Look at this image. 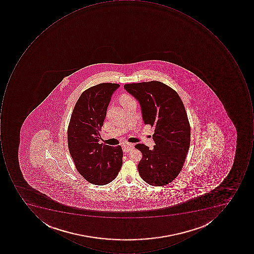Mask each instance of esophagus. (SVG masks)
<instances>
[{
	"instance_id": "34e87169",
	"label": "esophagus",
	"mask_w": 254,
	"mask_h": 254,
	"mask_svg": "<svg viewBox=\"0 0 254 254\" xmlns=\"http://www.w3.org/2000/svg\"><path fill=\"white\" fill-rule=\"evenodd\" d=\"M133 148H134V145L133 143H125L123 145V150L125 153H128L129 151L132 150Z\"/></svg>"
}]
</instances>
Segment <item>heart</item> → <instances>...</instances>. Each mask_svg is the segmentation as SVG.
<instances>
[{
	"label": "heart",
	"mask_w": 254,
	"mask_h": 254,
	"mask_svg": "<svg viewBox=\"0 0 254 254\" xmlns=\"http://www.w3.org/2000/svg\"><path fill=\"white\" fill-rule=\"evenodd\" d=\"M133 101H135L133 99V98L129 96V95H124L121 98V102L123 105V106L127 105V104L131 103V102H133Z\"/></svg>",
	"instance_id": "heart-1"
}]
</instances>
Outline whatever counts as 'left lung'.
Returning a JSON list of instances; mask_svg holds the SVG:
<instances>
[{"instance_id": "obj_1", "label": "left lung", "mask_w": 254, "mask_h": 254, "mask_svg": "<svg viewBox=\"0 0 254 254\" xmlns=\"http://www.w3.org/2000/svg\"><path fill=\"white\" fill-rule=\"evenodd\" d=\"M125 89L139 102L145 125L155 127L153 149L135 146L143 154L137 166L139 176L151 186H166L181 172L190 146L184 105L176 91L160 81L126 84Z\"/></svg>"}]
</instances>
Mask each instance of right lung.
Instances as JSON below:
<instances>
[{
  "label": "right lung",
  "mask_w": 254,
  "mask_h": 254,
  "mask_svg": "<svg viewBox=\"0 0 254 254\" xmlns=\"http://www.w3.org/2000/svg\"><path fill=\"white\" fill-rule=\"evenodd\" d=\"M120 85L101 83L78 98L68 128V146L78 173L90 183L106 185L117 177L123 164L121 146L100 144V130L114 93Z\"/></svg>",
  "instance_id": "1"
}]
</instances>
